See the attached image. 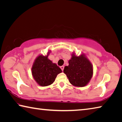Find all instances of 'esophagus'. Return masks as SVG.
Instances as JSON below:
<instances>
[{"mask_svg":"<svg viewBox=\"0 0 122 122\" xmlns=\"http://www.w3.org/2000/svg\"><path fill=\"white\" fill-rule=\"evenodd\" d=\"M60 68L61 69V70H62V71H63V69H64V66H61V67H60Z\"/></svg>","mask_w":122,"mask_h":122,"instance_id":"esophagus-1","label":"esophagus"}]
</instances>
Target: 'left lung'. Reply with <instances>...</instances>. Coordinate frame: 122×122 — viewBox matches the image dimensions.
<instances>
[{
    "mask_svg": "<svg viewBox=\"0 0 122 122\" xmlns=\"http://www.w3.org/2000/svg\"><path fill=\"white\" fill-rule=\"evenodd\" d=\"M63 72L72 85L83 87L92 78L93 68L92 63L84 54L77 56L74 53L69 61V66H65Z\"/></svg>",
    "mask_w": 122,
    "mask_h": 122,
    "instance_id": "left-lung-1",
    "label": "left lung"
}]
</instances>
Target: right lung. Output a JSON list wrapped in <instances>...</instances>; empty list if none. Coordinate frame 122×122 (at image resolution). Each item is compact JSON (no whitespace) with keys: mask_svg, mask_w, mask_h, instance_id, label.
<instances>
[{"mask_svg":"<svg viewBox=\"0 0 122 122\" xmlns=\"http://www.w3.org/2000/svg\"><path fill=\"white\" fill-rule=\"evenodd\" d=\"M47 56L40 55L35 60L32 68V73L37 83L41 86L51 85L54 82L57 74L62 72L56 63L48 59Z\"/></svg>","mask_w":122,"mask_h":122,"instance_id":"right-lung-1","label":"right lung"}]
</instances>
